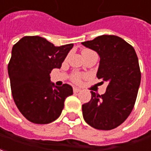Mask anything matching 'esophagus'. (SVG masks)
I'll return each instance as SVG.
<instances>
[{
  "label": "esophagus",
  "mask_w": 151,
  "mask_h": 151,
  "mask_svg": "<svg viewBox=\"0 0 151 151\" xmlns=\"http://www.w3.org/2000/svg\"><path fill=\"white\" fill-rule=\"evenodd\" d=\"M80 91H81V88H76V87L73 88V92H74V93H79Z\"/></svg>",
  "instance_id": "34e87169"
}]
</instances>
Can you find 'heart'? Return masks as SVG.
<instances>
[{"label": "heart", "mask_w": 151, "mask_h": 151, "mask_svg": "<svg viewBox=\"0 0 151 151\" xmlns=\"http://www.w3.org/2000/svg\"><path fill=\"white\" fill-rule=\"evenodd\" d=\"M88 52H91V50H84L82 51V54H84V53H88ZM88 76L86 74L84 73H80V72H74V73L71 74L70 76V80L72 82L76 83V84H79L81 83L83 79H85L87 78Z\"/></svg>", "instance_id": "b5f03b06"}]
</instances>
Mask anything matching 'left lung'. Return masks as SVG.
I'll return each mask as SVG.
<instances>
[{
  "instance_id": "1",
  "label": "left lung",
  "mask_w": 151,
  "mask_h": 151,
  "mask_svg": "<svg viewBox=\"0 0 151 151\" xmlns=\"http://www.w3.org/2000/svg\"><path fill=\"white\" fill-rule=\"evenodd\" d=\"M82 45L99 54L97 77L109 83L104 94L91 91V100L82 106L83 117L96 129H114L126 120L135 105L141 83L137 53L131 45L113 35L98 36Z\"/></svg>"
}]
</instances>
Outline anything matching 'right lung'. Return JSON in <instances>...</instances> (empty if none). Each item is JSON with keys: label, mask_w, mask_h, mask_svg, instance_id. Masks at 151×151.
<instances>
[{"label": "right lung", "mask_w": 151, "mask_h": 151, "mask_svg": "<svg viewBox=\"0 0 151 151\" xmlns=\"http://www.w3.org/2000/svg\"><path fill=\"white\" fill-rule=\"evenodd\" d=\"M73 44L54 46L40 36H24L13 46L8 72L14 101L19 111L34 124H45L59 117L65 99L73 94L67 84L50 82L53 68H60Z\"/></svg>", "instance_id": "add662e5"}]
</instances>
